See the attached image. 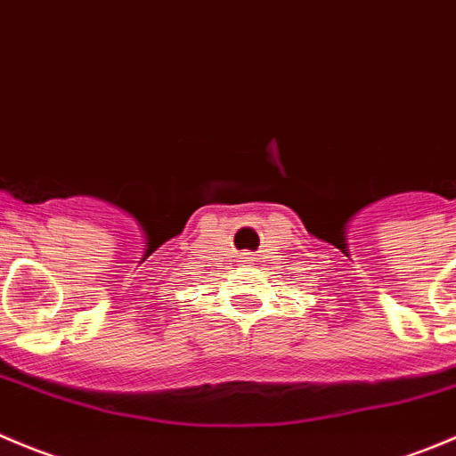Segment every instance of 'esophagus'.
<instances>
[{"instance_id":"34e87169","label":"esophagus","mask_w":456,"mask_h":456,"mask_svg":"<svg viewBox=\"0 0 456 456\" xmlns=\"http://www.w3.org/2000/svg\"><path fill=\"white\" fill-rule=\"evenodd\" d=\"M245 260H251V258H249V254H245Z\"/></svg>"}]
</instances>
